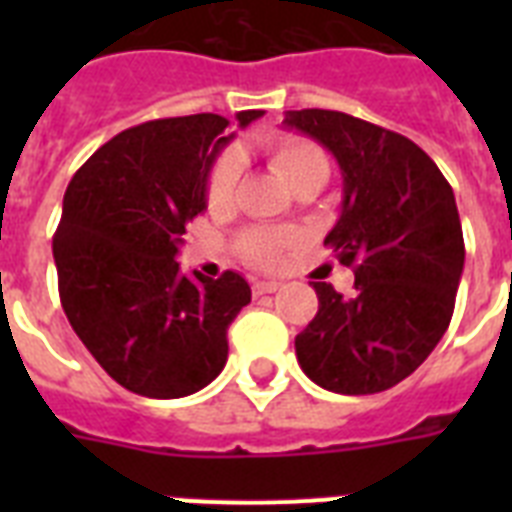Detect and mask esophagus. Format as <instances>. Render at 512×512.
<instances>
[{
  "instance_id": "34e87169",
  "label": "esophagus",
  "mask_w": 512,
  "mask_h": 512,
  "mask_svg": "<svg viewBox=\"0 0 512 512\" xmlns=\"http://www.w3.org/2000/svg\"><path fill=\"white\" fill-rule=\"evenodd\" d=\"M279 289V281H252V295L260 297V295H271V292H276Z\"/></svg>"
}]
</instances>
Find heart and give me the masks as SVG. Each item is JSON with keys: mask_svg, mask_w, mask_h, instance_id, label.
Listing matches in <instances>:
<instances>
[{"mask_svg": "<svg viewBox=\"0 0 512 512\" xmlns=\"http://www.w3.org/2000/svg\"><path fill=\"white\" fill-rule=\"evenodd\" d=\"M268 156L284 180L292 188L305 183L308 177L329 175V162L324 151L316 143L297 135H279L268 143ZM239 177V159L233 154L220 156L207 177V204L212 209L228 207L233 199ZM295 233L276 231V228H249L239 236L241 257L260 268H273L279 263L287 249L295 247Z\"/></svg>", "mask_w": 512, "mask_h": 512, "instance_id": "1", "label": "heart"}]
</instances>
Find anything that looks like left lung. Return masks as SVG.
<instances>
[{"mask_svg":"<svg viewBox=\"0 0 512 512\" xmlns=\"http://www.w3.org/2000/svg\"><path fill=\"white\" fill-rule=\"evenodd\" d=\"M287 130L332 151L342 209L324 244L356 273L342 297L316 281L319 313L295 337L316 385L345 396L406 380L444 337L465 265L460 212L436 162L398 132L340 111L284 114Z\"/></svg>","mask_w":512,"mask_h":512,"instance_id":"1","label":"left lung"}]
</instances>
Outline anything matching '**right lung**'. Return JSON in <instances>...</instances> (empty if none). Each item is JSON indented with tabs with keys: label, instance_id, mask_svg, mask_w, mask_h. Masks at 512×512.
Listing matches in <instances>:
<instances>
[{
	"label": "right lung",
	"instance_id": "right-lung-1",
	"mask_svg": "<svg viewBox=\"0 0 512 512\" xmlns=\"http://www.w3.org/2000/svg\"><path fill=\"white\" fill-rule=\"evenodd\" d=\"M263 111H239V127ZM217 114L156 119L119 132L76 170L52 239L71 327L122 388L183 398L228 361V327L252 300L236 271L185 276V225L207 209V177L231 143Z\"/></svg>",
	"mask_w": 512,
	"mask_h": 512
}]
</instances>
